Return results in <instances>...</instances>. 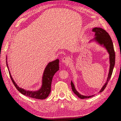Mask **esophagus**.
Here are the masks:
<instances>
[{
    "mask_svg": "<svg viewBox=\"0 0 121 121\" xmlns=\"http://www.w3.org/2000/svg\"><path fill=\"white\" fill-rule=\"evenodd\" d=\"M62 62L63 63H65V64H67L68 63V62H69V58H68L67 57H64L62 58Z\"/></svg>",
    "mask_w": 121,
    "mask_h": 121,
    "instance_id": "1",
    "label": "esophagus"
}]
</instances>
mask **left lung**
I'll list each match as a JSON object with an SVG mask.
<instances>
[{
	"instance_id": "left-lung-1",
	"label": "left lung",
	"mask_w": 121,
	"mask_h": 121,
	"mask_svg": "<svg viewBox=\"0 0 121 121\" xmlns=\"http://www.w3.org/2000/svg\"><path fill=\"white\" fill-rule=\"evenodd\" d=\"M92 31L95 32V37L91 41H95L96 42H97L98 43H99V44H100V45H102L103 47H105L108 53L109 54L110 65L109 74H108V78H107L106 83L104 84V85H103L102 88L101 89V90L99 91V92H101L104 90V89H105V88L106 87V86L107 85L108 81H109V80L111 78L113 69V67L115 65V54L113 45L112 39L110 36L109 35V34H108V33L106 30H105L104 29H103L101 28L95 27L92 29ZM71 85L72 90L73 92L77 96H78V97H79L81 99L90 98L94 96V95H92L91 96L82 95L77 91V90L75 89L74 84H73L72 81L71 82Z\"/></svg>"
}]
</instances>
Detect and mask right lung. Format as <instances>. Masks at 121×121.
Segmentation results:
<instances>
[{
	"instance_id": "obj_1",
	"label": "right lung",
	"mask_w": 121,
	"mask_h": 121,
	"mask_svg": "<svg viewBox=\"0 0 121 121\" xmlns=\"http://www.w3.org/2000/svg\"><path fill=\"white\" fill-rule=\"evenodd\" d=\"M7 58L6 57L7 66L9 69ZM59 60L57 59L52 62H50L48 64V65L45 68V70H44V72L43 74L42 78H43L42 87L40 88V89L37 91H27L23 89L20 88L19 86L17 85V84L14 81L13 78H12L9 69V71L11 79L14 85L15 86L16 88L22 94L30 98L37 99H46L51 92V84L53 78L55 73L57 71L59 70Z\"/></svg>"
}]
</instances>
